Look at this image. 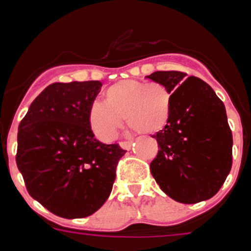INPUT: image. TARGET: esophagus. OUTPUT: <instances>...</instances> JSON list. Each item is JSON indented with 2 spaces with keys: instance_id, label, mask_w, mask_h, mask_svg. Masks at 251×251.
Instances as JSON below:
<instances>
[{
  "instance_id": "esophagus-1",
  "label": "esophagus",
  "mask_w": 251,
  "mask_h": 251,
  "mask_svg": "<svg viewBox=\"0 0 251 251\" xmlns=\"http://www.w3.org/2000/svg\"><path fill=\"white\" fill-rule=\"evenodd\" d=\"M119 146H121V147L123 148V150H127V151H129L130 148H132V146H133V142H132V141H127V142H121V143H119Z\"/></svg>"
}]
</instances>
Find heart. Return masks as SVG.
<instances>
[{
  "label": "heart",
  "mask_w": 251,
  "mask_h": 251,
  "mask_svg": "<svg viewBox=\"0 0 251 251\" xmlns=\"http://www.w3.org/2000/svg\"><path fill=\"white\" fill-rule=\"evenodd\" d=\"M105 101H95L89 109V123L99 139L115 138L123 118L141 134L161 132L172 114V95L163 84L122 80L104 92Z\"/></svg>",
  "instance_id": "1"
}]
</instances>
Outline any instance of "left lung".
I'll list each match as a JSON object with an SVG mask.
<instances>
[{
	"label": "left lung",
	"instance_id": "8db88e82",
	"mask_svg": "<svg viewBox=\"0 0 251 251\" xmlns=\"http://www.w3.org/2000/svg\"><path fill=\"white\" fill-rule=\"evenodd\" d=\"M148 79L172 95L168 124L152 136L158 154L151 174L167 196L196 203L217 194L232 165V134L225 105L212 88L181 72H154Z\"/></svg>",
	"mask_w": 251,
	"mask_h": 251
}]
</instances>
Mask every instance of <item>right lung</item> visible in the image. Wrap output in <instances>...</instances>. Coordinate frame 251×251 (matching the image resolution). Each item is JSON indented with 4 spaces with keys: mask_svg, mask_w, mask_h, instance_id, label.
<instances>
[{
    "mask_svg": "<svg viewBox=\"0 0 251 251\" xmlns=\"http://www.w3.org/2000/svg\"><path fill=\"white\" fill-rule=\"evenodd\" d=\"M101 83H54L40 93L19 126L16 163L32 199L64 219L104 205L127 151L104 145L90 128L89 109Z\"/></svg>",
    "mask_w": 251,
    "mask_h": 251,
    "instance_id": "1",
    "label": "right lung"
}]
</instances>
